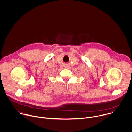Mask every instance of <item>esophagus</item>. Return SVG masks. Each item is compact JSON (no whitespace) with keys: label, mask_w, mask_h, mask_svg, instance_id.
Returning a JSON list of instances; mask_svg holds the SVG:
<instances>
[{"label":"esophagus","mask_w":132,"mask_h":132,"mask_svg":"<svg viewBox=\"0 0 132 132\" xmlns=\"http://www.w3.org/2000/svg\"><path fill=\"white\" fill-rule=\"evenodd\" d=\"M65 67L66 68H69V66H68V65H66V66H65Z\"/></svg>","instance_id":"34e87169"}]
</instances>
